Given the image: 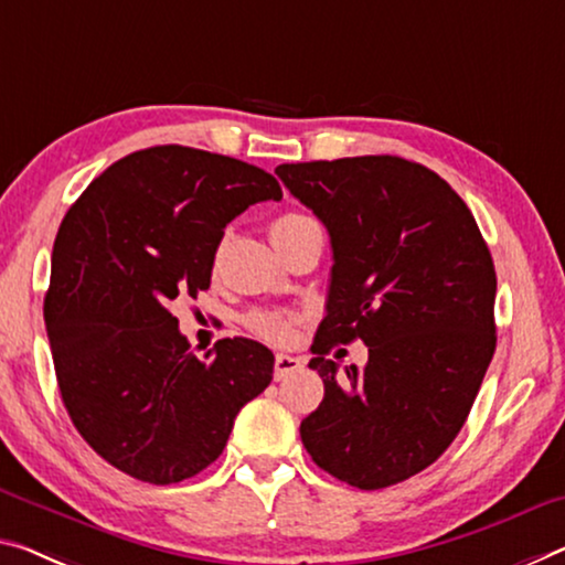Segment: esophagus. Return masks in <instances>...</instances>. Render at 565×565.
<instances>
[{
  "label": "esophagus",
  "mask_w": 565,
  "mask_h": 565,
  "mask_svg": "<svg viewBox=\"0 0 565 565\" xmlns=\"http://www.w3.org/2000/svg\"><path fill=\"white\" fill-rule=\"evenodd\" d=\"M302 371V359H295V355L288 353H277L275 355V381L288 379L290 373Z\"/></svg>",
  "instance_id": "obj_1"
}]
</instances>
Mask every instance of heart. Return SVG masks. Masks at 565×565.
Returning <instances> with one entry per match:
<instances>
[{
    "instance_id": "obj_1",
    "label": "heart",
    "mask_w": 565,
    "mask_h": 565,
    "mask_svg": "<svg viewBox=\"0 0 565 565\" xmlns=\"http://www.w3.org/2000/svg\"><path fill=\"white\" fill-rule=\"evenodd\" d=\"M308 222H310L308 216L288 212V214L277 216V220L273 222V232L292 230V227H300V224H308ZM295 326H298V318L290 316V312L267 310V312H255V316H249V328H253L257 335H263L273 343H288L295 335Z\"/></svg>"
}]
</instances>
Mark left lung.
I'll list each match as a JSON object with an SVG mask.
<instances>
[{"mask_svg": "<svg viewBox=\"0 0 565 565\" xmlns=\"http://www.w3.org/2000/svg\"><path fill=\"white\" fill-rule=\"evenodd\" d=\"M331 234L326 318L308 366L326 396L300 424L320 470L381 490L427 470L470 414L494 343L498 277L472 212L445 179L398 156L282 163ZM361 337L370 363L337 376L327 353Z\"/></svg>", "mask_w": 565, "mask_h": 565, "instance_id": "1", "label": "left lung"}]
</instances>
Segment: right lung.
Here are the masks:
<instances>
[{"mask_svg": "<svg viewBox=\"0 0 565 565\" xmlns=\"http://www.w3.org/2000/svg\"><path fill=\"white\" fill-rule=\"evenodd\" d=\"M267 199H282L273 173L171 143L124 156L67 210L47 338L75 429L116 470L151 484L199 475L270 386L263 343L222 338L199 359L171 316L179 295L210 288L224 227Z\"/></svg>", "mask_w": 565, "mask_h": 565, "instance_id": "1", "label": "right lung"}]
</instances>
